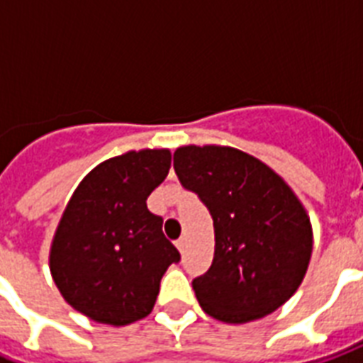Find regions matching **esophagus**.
<instances>
[{"instance_id":"34e87169","label":"esophagus","mask_w":363,"mask_h":363,"mask_svg":"<svg viewBox=\"0 0 363 363\" xmlns=\"http://www.w3.org/2000/svg\"><path fill=\"white\" fill-rule=\"evenodd\" d=\"M175 245H177V248H179V250L182 252V250H184V245H186V241H184V238H181V239H177Z\"/></svg>"}]
</instances>
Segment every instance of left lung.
Here are the masks:
<instances>
[{
	"label": "left lung",
	"instance_id": "obj_1",
	"mask_svg": "<svg viewBox=\"0 0 363 363\" xmlns=\"http://www.w3.org/2000/svg\"><path fill=\"white\" fill-rule=\"evenodd\" d=\"M173 167L215 226L213 264L192 282L201 309L226 324H245L286 303L313 254L309 215L292 188L233 147H179Z\"/></svg>",
	"mask_w": 363,
	"mask_h": 363
}]
</instances>
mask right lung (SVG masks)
I'll return each instance as SVG.
<instances>
[{
	"label": "right lung",
	"instance_id": "right-lung-1",
	"mask_svg": "<svg viewBox=\"0 0 363 363\" xmlns=\"http://www.w3.org/2000/svg\"><path fill=\"white\" fill-rule=\"evenodd\" d=\"M171 167L169 148L130 150L96 165L65 205L48 265L60 294L90 320L128 326L150 315L160 281L181 259L147 198Z\"/></svg>",
	"mask_w": 363,
	"mask_h": 363
}]
</instances>
